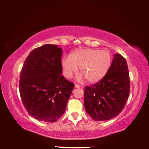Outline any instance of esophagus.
<instances>
[{"label": "esophagus", "mask_w": 149, "mask_h": 149, "mask_svg": "<svg viewBox=\"0 0 149 149\" xmlns=\"http://www.w3.org/2000/svg\"><path fill=\"white\" fill-rule=\"evenodd\" d=\"M75 88H79L80 85L79 84H75Z\"/></svg>", "instance_id": "obj_1"}]
</instances>
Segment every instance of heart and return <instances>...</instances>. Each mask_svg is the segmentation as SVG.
Here are the masks:
<instances>
[{
	"mask_svg": "<svg viewBox=\"0 0 149 149\" xmlns=\"http://www.w3.org/2000/svg\"><path fill=\"white\" fill-rule=\"evenodd\" d=\"M112 55L107 50L81 49L62 60L65 76L72 77L80 68L81 73L89 82L98 81L107 74L112 63Z\"/></svg>",
	"mask_w": 149,
	"mask_h": 149,
	"instance_id": "obj_1",
	"label": "heart"
}]
</instances>
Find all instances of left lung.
<instances>
[{
    "label": "left lung",
    "mask_w": 149,
    "mask_h": 149,
    "mask_svg": "<svg viewBox=\"0 0 149 149\" xmlns=\"http://www.w3.org/2000/svg\"><path fill=\"white\" fill-rule=\"evenodd\" d=\"M130 91L127 62L121 54H115L104 77L99 82L85 87V111L95 121L116 117L125 107Z\"/></svg>",
    "instance_id": "8db88e82"
}]
</instances>
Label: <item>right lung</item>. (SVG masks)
<instances>
[{
    "label": "right lung",
    "instance_id": "right-lung-1",
    "mask_svg": "<svg viewBox=\"0 0 149 149\" xmlns=\"http://www.w3.org/2000/svg\"><path fill=\"white\" fill-rule=\"evenodd\" d=\"M62 50L47 44L30 52L20 73L19 94L24 107L39 121L55 122L64 114L74 84L62 75Z\"/></svg>",
    "mask_w": 149,
    "mask_h": 149
}]
</instances>
